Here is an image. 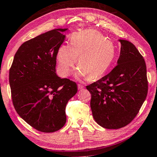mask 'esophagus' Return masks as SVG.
<instances>
[{
  "instance_id": "1",
  "label": "esophagus",
  "mask_w": 157,
  "mask_h": 157,
  "mask_svg": "<svg viewBox=\"0 0 157 157\" xmlns=\"http://www.w3.org/2000/svg\"><path fill=\"white\" fill-rule=\"evenodd\" d=\"M78 89L79 90H82V89H84V88H85V86L82 85H80V84H78Z\"/></svg>"
}]
</instances>
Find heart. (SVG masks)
Here are the masks:
<instances>
[{
	"mask_svg": "<svg viewBox=\"0 0 157 157\" xmlns=\"http://www.w3.org/2000/svg\"><path fill=\"white\" fill-rule=\"evenodd\" d=\"M115 56L113 43L94 30H85L72 35L70 45L63 44L57 53L59 70L63 76L71 73L78 59V75L89 79L102 76Z\"/></svg>",
	"mask_w": 157,
	"mask_h": 157,
	"instance_id": "obj_1",
	"label": "heart"
}]
</instances>
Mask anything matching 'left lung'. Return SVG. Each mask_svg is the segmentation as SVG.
I'll return each mask as SVG.
<instances>
[{
    "instance_id": "8db88e82",
    "label": "left lung",
    "mask_w": 157,
    "mask_h": 157,
    "mask_svg": "<svg viewBox=\"0 0 157 157\" xmlns=\"http://www.w3.org/2000/svg\"><path fill=\"white\" fill-rule=\"evenodd\" d=\"M117 65L97 82L86 86L91 94L90 107L96 122L117 129L134 120L148 92L144 59L131 42L120 40Z\"/></svg>"
}]
</instances>
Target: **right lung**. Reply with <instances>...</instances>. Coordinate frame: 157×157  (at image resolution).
<instances>
[{
    "mask_svg": "<svg viewBox=\"0 0 157 157\" xmlns=\"http://www.w3.org/2000/svg\"><path fill=\"white\" fill-rule=\"evenodd\" d=\"M55 29L22 44L9 70L12 101L19 116L34 129L54 132L66 122L65 107L77 84L56 75L57 53L65 40Z\"/></svg>",
    "mask_w": 157,
    "mask_h": 157,
    "instance_id": "obj_1",
    "label": "right lung"
}]
</instances>
